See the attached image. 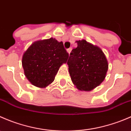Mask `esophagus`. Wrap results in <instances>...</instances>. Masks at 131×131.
<instances>
[{
    "label": "esophagus",
    "instance_id": "34e87169",
    "mask_svg": "<svg viewBox=\"0 0 131 131\" xmlns=\"http://www.w3.org/2000/svg\"><path fill=\"white\" fill-rule=\"evenodd\" d=\"M67 52H68V53H70V52H71V51H72V47H70V48H68V49H67Z\"/></svg>",
    "mask_w": 131,
    "mask_h": 131
}]
</instances>
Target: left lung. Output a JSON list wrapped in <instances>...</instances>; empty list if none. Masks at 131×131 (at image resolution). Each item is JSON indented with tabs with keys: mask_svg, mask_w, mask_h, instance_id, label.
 <instances>
[{
	"mask_svg": "<svg viewBox=\"0 0 131 131\" xmlns=\"http://www.w3.org/2000/svg\"><path fill=\"white\" fill-rule=\"evenodd\" d=\"M67 61L73 84L79 90L89 91L98 86L104 80L108 64L101 49L86 40L76 41Z\"/></svg>",
	"mask_w": 131,
	"mask_h": 131,
	"instance_id": "obj_1",
	"label": "left lung"
}]
</instances>
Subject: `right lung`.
<instances>
[{
  "label": "right lung",
  "mask_w": 131,
  "mask_h": 131,
  "mask_svg": "<svg viewBox=\"0 0 131 131\" xmlns=\"http://www.w3.org/2000/svg\"><path fill=\"white\" fill-rule=\"evenodd\" d=\"M68 56L62 42L53 38L37 41L23 56L25 76L35 86L45 88L54 81L59 67L67 63Z\"/></svg>",
  "instance_id": "obj_1"
}]
</instances>
